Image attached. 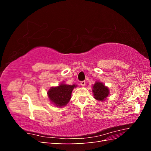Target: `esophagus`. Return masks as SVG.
Segmentation results:
<instances>
[{"label":"esophagus","instance_id":"1","mask_svg":"<svg viewBox=\"0 0 151 151\" xmlns=\"http://www.w3.org/2000/svg\"><path fill=\"white\" fill-rule=\"evenodd\" d=\"M81 85L82 86H85V85H86V81H81Z\"/></svg>","mask_w":151,"mask_h":151}]
</instances>
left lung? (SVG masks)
<instances>
[{"label":"left lung","instance_id":"8db88e82","mask_svg":"<svg viewBox=\"0 0 151 151\" xmlns=\"http://www.w3.org/2000/svg\"><path fill=\"white\" fill-rule=\"evenodd\" d=\"M93 93L94 98L99 101L106 100L109 94V89L102 82L96 81L93 86Z\"/></svg>","mask_w":151,"mask_h":151}]
</instances>
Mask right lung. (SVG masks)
Instances as JSON below:
<instances>
[{"mask_svg": "<svg viewBox=\"0 0 151 151\" xmlns=\"http://www.w3.org/2000/svg\"><path fill=\"white\" fill-rule=\"evenodd\" d=\"M77 86L76 84L68 85L62 83L58 86L51 87L47 92L50 102L57 107L65 106L71 98L73 89Z\"/></svg>", "mask_w": 151, "mask_h": 151, "instance_id": "add662e5", "label": "right lung"}]
</instances>
